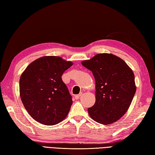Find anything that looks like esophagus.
I'll use <instances>...</instances> for the list:
<instances>
[{"instance_id":"esophagus-1","label":"esophagus","mask_w":155,"mask_h":155,"mask_svg":"<svg viewBox=\"0 0 155 155\" xmlns=\"http://www.w3.org/2000/svg\"><path fill=\"white\" fill-rule=\"evenodd\" d=\"M82 95V93H80V94H77V95H75V97H74V98H75V99H79L80 98V97Z\"/></svg>"}]
</instances>
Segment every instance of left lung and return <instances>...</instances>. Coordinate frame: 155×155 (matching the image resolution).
I'll list each match as a JSON object with an SVG mask.
<instances>
[{
  "mask_svg": "<svg viewBox=\"0 0 155 155\" xmlns=\"http://www.w3.org/2000/svg\"><path fill=\"white\" fill-rule=\"evenodd\" d=\"M93 72L96 101L88 108L90 117L98 123L109 124L127 113L136 93L133 72L123 59L113 54H97L82 62Z\"/></svg>",
  "mask_w": 155,
  "mask_h": 155,
  "instance_id": "1",
  "label": "left lung"
}]
</instances>
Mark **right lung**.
<instances>
[{"mask_svg": "<svg viewBox=\"0 0 155 155\" xmlns=\"http://www.w3.org/2000/svg\"><path fill=\"white\" fill-rule=\"evenodd\" d=\"M72 64L60 57L47 56L31 62L22 73L19 81L21 101L38 123L54 125L67 116L72 100L61 77Z\"/></svg>", "mask_w": 155, "mask_h": 155, "instance_id": "1", "label": "right lung"}]
</instances>
